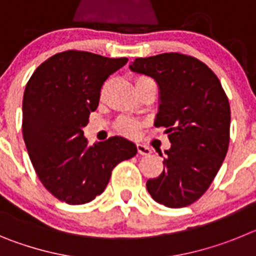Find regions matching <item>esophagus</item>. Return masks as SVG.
Here are the masks:
<instances>
[{"label": "esophagus", "instance_id": "esophagus-1", "mask_svg": "<svg viewBox=\"0 0 256 256\" xmlns=\"http://www.w3.org/2000/svg\"><path fill=\"white\" fill-rule=\"evenodd\" d=\"M137 151H138V154H141V155H150L151 154L150 148L142 144H137Z\"/></svg>", "mask_w": 256, "mask_h": 256}]
</instances>
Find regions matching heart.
<instances>
[{
    "label": "heart",
    "mask_w": 256,
    "mask_h": 256,
    "mask_svg": "<svg viewBox=\"0 0 256 256\" xmlns=\"http://www.w3.org/2000/svg\"><path fill=\"white\" fill-rule=\"evenodd\" d=\"M148 80H151V79L146 78V76H137V78L134 79L136 88L140 87V86L144 84V83L148 82ZM140 126H141V124H140L138 122L134 120V119H132V118H128V116L119 118L116 122L118 130H120L122 133H124V134H126V136L137 134V132H138V130H140Z\"/></svg>",
    "instance_id": "obj_1"
}]
</instances>
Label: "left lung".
Returning a JSON list of instances; mask_svg holds the SVG:
<instances>
[{
	"label": "left lung",
	"instance_id": "obj_1",
	"mask_svg": "<svg viewBox=\"0 0 256 256\" xmlns=\"http://www.w3.org/2000/svg\"><path fill=\"white\" fill-rule=\"evenodd\" d=\"M130 69L159 87L154 124L164 128L172 144L164 151L162 173L146 182L148 194L168 208L188 206L209 188L227 154V96L204 62L177 52L136 58Z\"/></svg>",
	"mask_w": 256,
	"mask_h": 256
}]
</instances>
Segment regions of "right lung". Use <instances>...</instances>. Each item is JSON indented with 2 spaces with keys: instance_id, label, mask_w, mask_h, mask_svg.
<instances>
[{
  "instance_id": "1",
  "label": "right lung",
  "mask_w": 256,
  "mask_h": 256,
  "mask_svg": "<svg viewBox=\"0 0 256 256\" xmlns=\"http://www.w3.org/2000/svg\"><path fill=\"white\" fill-rule=\"evenodd\" d=\"M84 51L56 54L40 65L22 97V137L42 184L58 200L82 205L102 194L112 169L137 154L114 136L88 144L83 128L100 101L104 82L126 64Z\"/></svg>"
}]
</instances>
